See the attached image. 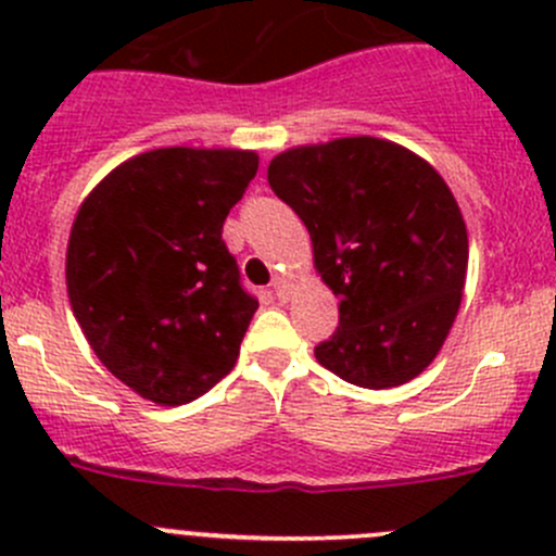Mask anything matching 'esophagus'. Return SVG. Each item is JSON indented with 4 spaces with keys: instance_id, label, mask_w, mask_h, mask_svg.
Returning a JSON list of instances; mask_svg holds the SVG:
<instances>
[{
    "instance_id": "34e87169",
    "label": "esophagus",
    "mask_w": 556,
    "mask_h": 556,
    "mask_svg": "<svg viewBox=\"0 0 556 556\" xmlns=\"http://www.w3.org/2000/svg\"><path fill=\"white\" fill-rule=\"evenodd\" d=\"M274 293H277V299L288 301V295H290L288 279H285V277H274Z\"/></svg>"
}]
</instances>
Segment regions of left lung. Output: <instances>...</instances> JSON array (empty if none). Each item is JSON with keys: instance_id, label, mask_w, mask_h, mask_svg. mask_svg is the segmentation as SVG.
<instances>
[{"instance_id": "obj_1", "label": "left lung", "mask_w": 556, "mask_h": 556, "mask_svg": "<svg viewBox=\"0 0 556 556\" xmlns=\"http://www.w3.org/2000/svg\"><path fill=\"white\" fill-rule=\"evenodd\" d=\"M274 193L304 220L339 328L314 346L344 382L384 390L433 363L457 317L468 233L441 174L412 150L346 137L279 153Z\"/></svg>"}]
</instances>
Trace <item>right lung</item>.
Returning a JSON list of instances; mask_svg holds the SVG:
<instances>
[{"mask_svg": "<svg viewBox=\"0 0 556 556\" xmlns=\"http://www.w3.org/2000/svg\"><path fill=\"white\" fill-rule=\"evenodd\" d=\"M255 172L252 150H150L106 174L77 212L72 312L110 374L148 401H195L237 363L257 299L223 223Z\"/></svg>", "mask_w": 556, "mask_h": 556, "instance_id": "obj_1", "label": "right lung"}]
</instances>
